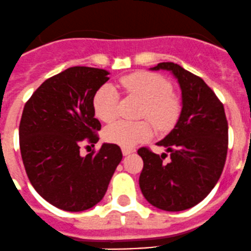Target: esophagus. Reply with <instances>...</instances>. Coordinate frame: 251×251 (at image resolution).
I'll use <instances>...</instances> for the list:
<instances>
[{
	"label": "esophagus",
	"instance_id": "34e87169",
	"mask_svg": "<svg viewBox=\"0 0 251 251\" xmlns=\"http://www.w3.org/2000/svg\"><path fill=\"white\" fill-rule=\"evenodd\" d=\"M121 151H123L124 155L126 156V155H128V154L133 153V151H135V148H123Z\"/></svg>",
	"mask_w": 251,
	"mask_h": 251
}]
</instances>
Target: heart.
Instances as JSON below:
<instances>
[{
    "label": "heart",
    "instance_id": "obj_1",
    "mask_svg": "<svg viewBox=\"0 0 251 251\" xmlns=\"http://www.w3.org/2000/svg\"><path fill=\"white\" fill-rule=\"evenodd\" d=\"M127 95L137 96L144 102L141 116L153 123L158 130L166 131L176 124L181 113L179 100L173 95V85L168 78L156 73L136 72L119 80ZM93 110L103 123H111L118 116L119 93L111 85H104L95 93ZM153 133L148 121H116L104 130V138L109 143L131 148L147 141Z\"/></svg>",
    "mask_w": 251,
    "mask_h": 251
}]
</instances>
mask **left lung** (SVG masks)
<instances>
[{"mask_svg": "<svg viewBox=\"0 0 251 251\" xmlns=\"http://www.w3.org/2000/svg\"><path fill=\"white\" fill-rule=\"evenodd\" d=\"M169 70L178 80L182 110L176 126L158 146L168 154L142 147L140 187L144 198L165 211L194 206L211 192L226 163L228 123L224 104L201 77L181 65L159 63L151 70Z\"/></svg>", "mask_w": 251, "mask_h": 251, "instance_id": "8db88e82", "label": "left lung"}]
</instances>
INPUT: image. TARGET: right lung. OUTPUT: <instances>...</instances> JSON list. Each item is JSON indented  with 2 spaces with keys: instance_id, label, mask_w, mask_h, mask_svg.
<instances>
[{
  "instance_id": "1",
  "label": "right lung",
  "mask_w": 251,
  "mask_h": 251,
  "mask_svg": "<svg viewBox=\"0 0 251 251\" xmlns=\"http://www.w3.org/2000/svg\"><path fill=\"white\" fill-rule=\"evenodd\" d=\"M108 75L98 68L72 67L47 78L24 105L23 164L37 193L58 209L83 211L100 203L123 159L120 147L111 143L80 154L81 146L100 140L93 97Z\"/></svg>"
}]
</instances>
